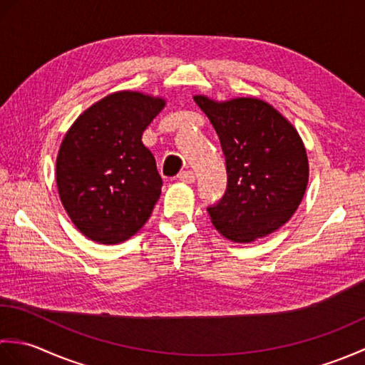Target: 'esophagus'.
I'll list each match as a JSON object with an SVG mask.
<instances>
[{
  "label": "esophagus",
  "instance_id": "esophagus-1",
  "mask_svg": "<svg viewBox=\"0 0 365 365\" xmlns=\"http://www.w3.org/2000/svg\"><path fill=\"white\" fill-rule=\"evenodd\" d=\"M177 178L183 183H192L195 182V173H192V170H183V173L177 175Z\"/></svg>",
  "mask_w": 365,
  "mask_h": 365
}]
</instances>
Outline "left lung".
Listing matches in <instances>:
<instances>
[{"label":"left lung","mask_w":365,"mask_h":365,"mask_svg":"<svg viewBox=\"0 0 365 365\" xmlns=\"http://www.w3.org/2000/svg\"><path fill=\"white\" fill-rule=\"evenodd\" d=\"M195 102L210 119L226 158V192L207 208L213 226L235 243L273 234L297 212L307 187V153L298 131L259 98L215 102L195 96Z\"/></svg>","instance_id":"left-lung-1"}]
</instances>
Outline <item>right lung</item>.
I'll return each instance as SVG.
<instances>
[{"label":"right lung","mask_w":365,"mask_h":365,"mask_svg":"<svg viewBox=\"0 0 365 365\" xmlns=\"http://www.w3.org/2000/svg\"><path fill=\"white\" fill-rule=\"evenodd\" d=\"M165 100L122 91L88 108L56 158L61 202L84 237L122 243L150 218L163 180L143 133Z\"/></svg>","instance_id":"obj_1"}]
</instances>
